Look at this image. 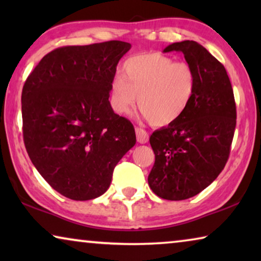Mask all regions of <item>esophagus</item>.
Listing matches in <instances>:
<instances>
[{"instance_id": "34e87169", "label": "esophagus", "mask_w": 261, "mask_h": 261, "mask_svg": "<svg viewBox=\"0 0 261 261\" xmlns=\"http://www.w3.org/2000/svg\"><path fill=\"white\" fill-rule=\"evenodd\" d=\"M135 134H137L138 142H140V144H146V142L148 141V133L144 129V128H135Z\"/></svg>"}]
</instances>
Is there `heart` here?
Returning <instances> with one entry per match:
<instances>
[{
	"mask_svg": "<svg viewBox=\"0 0 261 261\" xmlns=\"http://www.w3.org/2000/svg\"><path fill=\"white\" fill-rule=\"evenodd\" d=\"M196 88L197 73L190 64L162 53H144L128 58L122 74L110 82V106L117 115H127L138 101L152 126H169L183 116Z\"/></svg>",
	"mask_w": 261,
	"mask_h": 261,
	"instance_id": "obj_1",
	"label": "heart"
}]
</instances>
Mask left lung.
<instances>
[{
  "label": "left lung",
  "mask_w": 261,
  "mask_h": 261,
  "mask_svg": "<svg viewBox=\"0 0 261 261\" xmlns=\"http://www.w3.org/2000/svg\"><path fill=\"white\" fill-rule=\"evenodd\" d=\"M177 51L197 73L194 98L176 122L149 138L155 162L148 185L169 201L194 197L209 187L226 166L237 126V106L224 66L198 42L167 46Z\"/></svg>",
  "instance_id": "8db88e82"
}]
</instances>
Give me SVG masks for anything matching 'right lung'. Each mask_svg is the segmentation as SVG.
<instances>
[{"label": "right lung", "instance_id": "obj_1", "mask_svg": "<svg viewBox=\"0 0 261 261\" xmlns=\"http://www.w3.org/2000/svg\"><path fill=\"white\" fill-rule=\"evenodd\" d=\"M130 44L110 40L47 53L21 95L27 153L65 197L88 201L108 190L113 171L137 142L133 124L114 113L109 85Z\"/></svg>", "mask_w": 261, "mask_h": 261}]
</instances>
